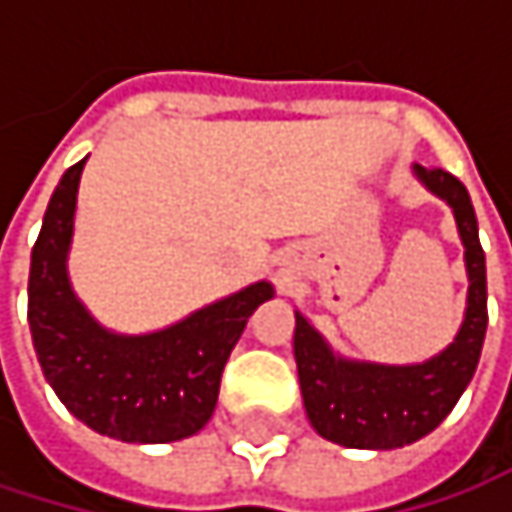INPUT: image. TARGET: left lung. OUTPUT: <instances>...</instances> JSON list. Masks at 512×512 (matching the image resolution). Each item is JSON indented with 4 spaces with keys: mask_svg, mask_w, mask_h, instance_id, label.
<instances>
[{
    "mask_svg": "<svg viewBox=\"0 0 512 512\" xmlns=\"http://www.w3.org/2000/svg\"><path fill=\"white\" fill-rule=\"evenodd\" d=\"M412 174L454 210L468 296L457 338L418 364H376L335 353L329 341L296 311L293 356L311 427L344 448L394 451L433 433L471 382L486 338V255L468 189L442 168L412 165Z\"/></svg>",
    "mask_w": 512,
    "mask_h": 512,
    "instance_id": "1",
    "label": "left lung"
}]
</instances>
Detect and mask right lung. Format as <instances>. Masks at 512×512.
I'll return each mask as SVG.
<instances>
[{"instance_id":"add662e5","label":"right lung","mask_w":512,"mask_h":512,"mask_svg":"<svg viewBox=\"0 0 512 512\" xmlns=\"http://www.w3.org/2000/svg\"><path fill=\"white\" fill-rule=\"evenodd\" d=\"M85 159L61 174L32 249L29 329L41 370L67 412L100 436L133 445L189 439L213 418L225 361L275 287L255 281L145 335L100 326L67 275Z\"/></svg>"}]
</instances>
